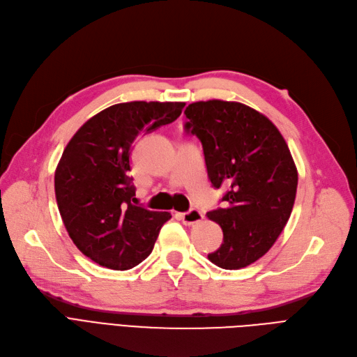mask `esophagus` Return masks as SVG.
I'll use <instances>...</instances> for the list:
<instances>
[{
	"mask_svg": "<svg viewBox=\"0 0 357 357\" xmlns=\"http://www.w3.org/2000/svg\"><path fill=\"white\" fill-rule=\"evenodd\" d=\"M178 218H179L183 223H185V225H194V223L202 222L204 216H203V213L200 212L199 208H191L190 212H187V213H179Z\"/></svg>",
	"mask_w": 357,
	"mask_h": 357,
	"instance_id": "34e87169",
	"label": "esophagus"
}]
</instances>
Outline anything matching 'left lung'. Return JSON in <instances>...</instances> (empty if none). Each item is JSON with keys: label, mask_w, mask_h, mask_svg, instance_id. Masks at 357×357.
Segmentation results:
<instances>
[{"label": "left lung", "mask_w": 357, "mask_h": 357, "mask_svg": "<svg viewBox=\"0 0 357 357\" xmlns=\"http://www.w3.org/2000/svg\"><path fill=\"white\" fill-rule=\"evenodd\" d=\"M185 130L202 141L207 175L223 187V207L207 213L223 243L208 260L222 269L252 265L278 240L291 215L297 167L266 116L245 104L208 100L190 104Z\"/></svg>", "instance_id": "obj_1"}]
</instances>
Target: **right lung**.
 <instances>
[{"instance_id": "add662e5", "label": "right lung", "mask_w": 357, "mask_h": 357, "mask_svg": "<svg viewBox=\"0 0 357 357\" xmlns=\"http://www.w3.org/2000/svg\"><path fill=\"white\" fill-rule=\"evenodd\" d=\"M185 102L130 101L92 116L66 145L54 175L56 200L75 245L100 266L128 271L153 252L169 212L134 204L130 147L181 116Z\"/></svg>"}]
</instances>
